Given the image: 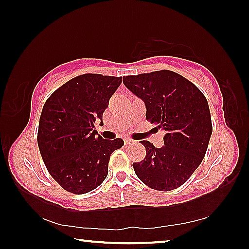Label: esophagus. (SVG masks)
<instances>
[{"label": "esophagus", "instance_id": "obj_1", "mask_svg": "<svg viewBox=\"0 0 249 249\" xmlns=\"http://www.w3.org/2000/svg\"><path fill=\"white\" fill-rule=\"evenodd\" d=\"M133 141H130V140H127V138H126V140H124V144L125 145H129V144H133Z\"/></svg>", "mask_w": 249, "mask_h": 249}]
</instances>
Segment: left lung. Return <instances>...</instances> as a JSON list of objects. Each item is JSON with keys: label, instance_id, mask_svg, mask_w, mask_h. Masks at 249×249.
Returning a JSON list of instances; mask_svg holds the SVG:
<instances>
[{"label": "left lung", "instance_id": "obj_1", "mask_svg": "<svg viewBox=\"0 0 249 249\" xmlns=\"http://www.w3.org/2000/svg\"><path fill=\"white\" fill-rule=\"evenodd\" d=\"M125 87L144 101L146 119L165 130L161 148L142 141L146 157L135 174L149 188H179L203 160L212 134L208 101L192 82L169 70L127 75Z\"/></svg>", "mask_w": 249, "mask_h": 249}]
</instances>
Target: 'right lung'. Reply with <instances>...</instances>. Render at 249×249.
<instances>
[{
	"mask_svg": "<svg viewBox=\"0 0 249 249\" xmlns=\"http://www.w3.org/2000/svg\"><path fill=\"white\" fill-rule=\"evenodd\" d=\"M121 83V77L82 74L46 101L37 142L50 176L65 190L83 195L98 188L107 176L111 154L124 145L121 138L103 140L94 129Z\"/></svg>",
	"mask_w": 249,
	"mask_h": 249,
	"instance_id": "1",
	"label": "right lung"
}]
</instances>
